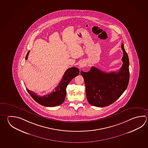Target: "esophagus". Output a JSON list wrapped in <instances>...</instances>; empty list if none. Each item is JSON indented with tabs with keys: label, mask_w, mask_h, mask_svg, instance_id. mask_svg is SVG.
Returning <instances> with one entry per match:
<instances>
[{
	"label": "esophagus",
	"mask_w": 148,
	"mask_h": 148,
	"mask_svg": "<svg viewBox=\"0 0 148 148\" xmlns=\"http://www.w3.org/2000/svg\"><path fill=\"white\" fill-rule=\"evenodd\" d=\"M84 63H80L79 65V67H84Z\"/></svg>",
	"instance_id": "esophagus-1"
}]
</instances>
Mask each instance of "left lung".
<instances>
[{
	"label": "left lung",
	"mask_w": 148,
	"mask_h": 148,
	"mask_svg": "<svg viewBox=\"0 0 148 148\" xmlns=\"http://www.w3.org/2000/svg\"><path fill=\"white\" fill-rule=\"evenodd\" d=\"M123 65L118 72H104L95 67L88 72L81 71L86 86L87 99L92 106H109L120 97L127 88L129 81L128 56L122 43Z\"/></svg>",
	"instance_id": "left-lung-1"
}]
</instances>
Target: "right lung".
Wrapping results in <instances>:
<instances>
[{
	"label": "right lung",
	"mask_w": 148,
	"mask_h": 148,
	"mask_svg": "<svg viewBox=\"0 0 148 148\" xmlns=\"http://www.w3.org/2000/svg\"><path fill=\"white\" fill-rule=\"evenodd\" d=\"M29 51L25 57V60L28 59ZM79 71L78 68L75 67L68 69L65 72L61 81L58 86L55 88V90L48 95L40 96L36 95V93L29 90L26 88L29 94L34 98V100L39 104L46 107H55L61 105L64 102L66 94V87L71 81L76 76L78 75Z\"/></svg>",
	"instance_id": "add662e5"
}]
</instances>
